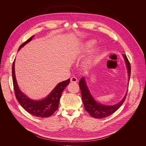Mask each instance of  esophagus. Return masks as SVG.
I'll list each match as a JSON object with an SVG mask.
<instances>
[{
    "label": "esophagus",
    "instance_id": "obj_1",
    "mask_svg": "<svg viewBox=\"0 0 146 146\" xmlns=\"http://www.w3.org/2000/svg\"><path fill=\"white\" fill-rule=\"evenodd\" d=\"M71 82H76L77 81V79L76 77H72L70 78Z\"/></svg>",
    "mask_w": 146,
    "mask_h": 146
}]
</instances>
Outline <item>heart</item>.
<instances>
[{"label":"heart","mask_w":146,"mask_h":146,"mask_svg":"<svg viewBox=\"0 0 146 146\" xmlns=\"http://www.w3.org/2000/svg\"><path fill=\"white\" fill-rule=\"evenodd\" d=\"M93 44H94V42H93V41H90V42H88V43H87V47L88 48H89L93 46ZM90 64V61H87V62H86V64Z\"/></svg>","instance_id":"1"}]
</instances>
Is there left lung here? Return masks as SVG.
<instances>
[{
  "mask_svg": "<svg viewBox=\"0 0 146 146\" xmlns=\"http://www.w3.org/2000/svg\"><path fill=\"white\" fill-rule=\"evenodd\" d=\"M123 56L126 62V65L128 68L129 80L131 76V65L129 60L125 54H123ZM80 90H81L82 100L84 103L85 110L88 111L91 116L95 118H103L107 117L114 112H115L122 105V103L125 100L127 92L123 99L118 103L114 106H105L101 103L96 102L92 95H91L86 83L84 77L81 78L79 82Z\"/></svg>",
  "mask_w": 146,
  "mask_h": 146,
  "instance_id": "obj_1",
  "label": "left lung"
}]
</instances>
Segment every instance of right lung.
<instances>
[{"label": "right lung", "instance_id": "add662e5", "mask_svg": "<svg viewBox=\"0 0 146 146\" xmlns=\"http://www.w3.org/2000/svg\"><path fill=\"white\" fill-rule=\"evenodd\" d=\"M33 37V36L31 37L21 45L18 50L29 42ZM12 77L15 97L21 106L31 114L42 118L51 116L58 109L61 94L70 82V79L69 78L67 80L59 83L47 98L40 100H33L23 94L18 87L15 76L14 61L13 62L12 66Z\"/></svg>", "mask_w": 146, "mask_h": 146}]
</instances>
